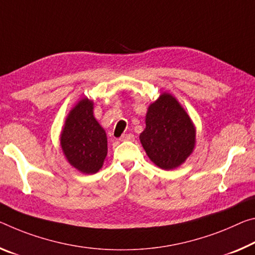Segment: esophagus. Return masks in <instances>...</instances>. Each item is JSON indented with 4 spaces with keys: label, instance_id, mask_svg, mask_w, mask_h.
<instances>
[{
    "label": "esophagus",
    "instance_id": "34e87169",
    "mask_svg": "<svg viewBox=\"0 0 255 255\" xmlns=\"http://www.w3.org/2000/svg\"><path fill=\"white\" fill-rule=\"evenodd\" d=\"M135 136L132 134H125L120 137L121 142H126V140H134Z\"/></svg>",
    "mask_w": 255,
    "mask_h": 255
}]
</instances>
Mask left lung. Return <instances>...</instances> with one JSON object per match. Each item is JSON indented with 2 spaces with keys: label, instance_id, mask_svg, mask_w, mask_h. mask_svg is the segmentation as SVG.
<instances>
[{
  "label": "left lung",
  "instance_id": "obj_1",
  "mask_svg": "<svg viewBox=\"0 0 255 255\" xmlns=\"http://www.w3.org/2000/svg\"><path fill=\"white\" fill-rule=\"evenodd\" d=\"M146 127L140 143L153 163L164 170L179 167L195 146L196 130L191 118L176 98L163 93L149 104Z\"/></svg>",
  "mask_w": 255,
  "mask_h": 255
}]
</instances>
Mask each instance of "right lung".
Segmentation results:
<instances>
[{
    "label": "right lung",
    "mask_w": 255,
    "mask_h": 255,
    "mask_svg": "<svg viewBox=\"0 0 255 255\" xmlns=\"http://www.w3.org/2000/svg\"><path fill=\"white\" fill-rule=\"evenodd\" d=\"M63 154L80 172L95 173L102 168L108 154L106 130L93 115V102L79 101L68 115L60 136Z\"/></svg>",
    "instance_id": "obj_1"
}]
</instances>
